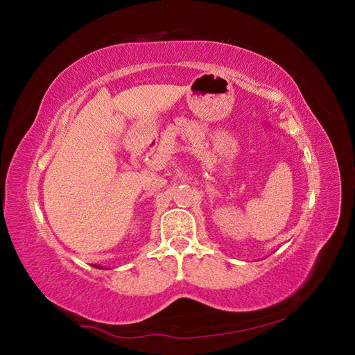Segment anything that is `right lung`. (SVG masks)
<instances>
[{"instance_id":"obj_1","label":"right lung","mask_w":355,"mask_h":355,"mask_svg":"<svg viewBox=\"0 0 355 355\" xmlns=\"http://www.w3.org/2000/svg\"><path fill=\"white\" fill-rule=\"evenodd\" d=\"M94 268H99V270H102V268H103V266H99V265H94Z\"/></svg>"}]
</instances>
